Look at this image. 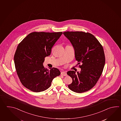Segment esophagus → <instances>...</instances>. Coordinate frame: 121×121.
Segmentation results:
<instances>
[{"instance_id": "obj_1", "label": "esophagus", "mask_w": 121, "mask_h": 121, "mask_svg": "<svg viewBox=\"0 0 121 121\" xmlns=\"http://www.w3.org/2000/svg\"><path fill=\"white\" fill-rule=\"evenodd\" d=\"M61 75L64 76H67V73L66 72H65V71H63V72H61Z\"/></svg>"}]
</instances>
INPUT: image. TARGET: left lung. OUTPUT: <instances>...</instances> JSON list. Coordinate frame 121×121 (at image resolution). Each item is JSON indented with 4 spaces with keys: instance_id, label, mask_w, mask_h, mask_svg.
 Listing matches in <instances>:
<instances>
[{
    "instance_id": "obj_1",
    "label": "left lung",
    "mask_w": 121,
    "mask_h": 121,
    "mask_svg": "<svg viewBox=\"0 0 121 121\" xmlns=\"http://www.w3.org/2000/svg\"><path fill=\"white\" fill-rule=\"evenodd\" d=\"M65 36L69 40L74 49L75 57L81 68L76 73L69 71L67 74L72 78L68 86L70 90L82 93L90 90L96 84L102 73L105 64L103 46L92 34L82 31H66Z\"/></svg>"
}]
</instances>
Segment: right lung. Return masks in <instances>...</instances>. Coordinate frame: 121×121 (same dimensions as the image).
<instances>
[{
  "label": "right lung",
  "mask_w": 121,
  "mask_h": 121,
  "mask_svg": "<svg viewBox=\"0 0 121 121\" xmlns=\"http://www.w3.org/2000/svg\"><path fill=\"white\" fill-rule=\"evenodd\" d=\"M62 32H33L19 44L14 60L16 71L22 84L34 92L46 90L60 72L55 67L44 68L45 57L50 55L52 47Z\"/></svg>",
  "instance_id": "add662e5"
}]
</instances>
